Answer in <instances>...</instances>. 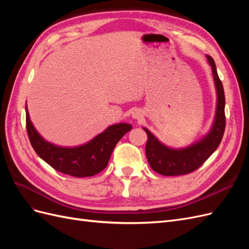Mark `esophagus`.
Instances as JSON below:
<instances>
[{
    "label": "esophagus",
    "instance_id": "1",
    "mask_svg": "<svg viewBox=\"0 0 249 249\" xmlns=\"http://www.w3.org/2000/svg\"><path fill=\"white\" fill-rule=\"evenodd\" d=\"M141 116H142V115H141V112H140V111H137V110H136V111L133 112V118H136V119H137V118H140Z\"/></svg>",
    "mask_w": 249,
    "mask_h": 249
}]
</instances>
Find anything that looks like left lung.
<instances>
[{
  "label": "left lung",
  "mask_w": 249,
  "mask_h": 249,
  "mask_svg": "<svg viewBox=\"0 0 249 249\" xmlns=\"http://www.w3.org/2000/svg\"><path fill=\"white\" fill-rule=\"evenodd\" d=\"M212 67L214 82L217 90L216 116L212 129L206 137L186 148L173 149L165 146L147 129L145 154L148 164L153 170L162 176H183L199 168L219 146L225 130V96L222 82L218 77L213 58L207 56Z\"/></svg>",
  "instance_id": "left-lung-1"
}]
</instances>
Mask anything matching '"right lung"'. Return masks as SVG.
Here are the masks:
<instances>
[{
	"mask_svg": "<svg viewBox=\"0 0 249 249\" xmlns=\"http://www.w3.org/2000/svg\"><path fill=\"white\" fill-rule=\"evenodd\" d=\"M26 126L35 153L57 171L76 178L92 177L106 168L118 141L132 130V125L129 124H113L86 144L62 147L52 144L37 133L30 120L27 107Z\"/></svg>",
	"mask_w": 249,
	"mask_h": 249,
	"instance_id": "obj_1",
	"label": "right lung"
}]
</instances>
